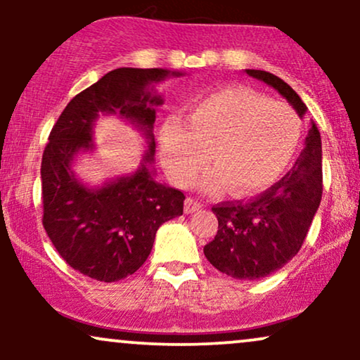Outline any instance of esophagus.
Returning a JSON list of instances; mask_svg holds the SVG:
<instances>
[{
  "label": "esophagus",
  "mask_w": 360,
  "mask_h": 360,
  "mask_svg": "<svg viewBox=\"0 0 360 360\" xmlns=\"http://www.w3.org/2000/svg\"><path fill=\"white\" fill-rule=\"evenodd\" d=\"M201 208H203V205H201L200 201L193 200V198H188V200L184 201V213L191 214V213L198 212V210H201Z\"/></svg>",
  "instance_id": "1"
}]
</instances>
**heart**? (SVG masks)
I'll return each instance as SVG.
<instances>
[{
	"label": "heart",
	"instance_id": "b5f03b06",
	"mask_svg": "<svg viewBox=\"0 0 360 360\" xmlns=\"http://www.w3.org/2000/svg\"><path fill=\"white\" fill-rule=\"evenodd\" d=\"M188 127L167 120L160 128V157L176 184L189 186L212 154L217 166L200 181L213 193L229 184L250 196L284 174L300 147L301 120L284 101L233 86L206 94L188 108Z\"/></svg>",
	"mask_w": 360,
	"mask_h": 360
}]
</instances>
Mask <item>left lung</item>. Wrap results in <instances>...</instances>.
Here are the masks:
<instances>
[{
  "instance_id": "8db88e82",
  "label": "left lung",
  "mask_w": 360,
  "mask_h": 360,
  "mask_svg": "<svg viewBox=\"0 0 360 360\" xmlns=\"http://www.w3.org/2000/svg\"><path fill=\"white\" fill-rule=\"evenodd\" d=\"M249 76L274 88L300 118L307 105L281 77L257 69ZM321 139L311 122L304 148L291 171L250 201L213 206L218 232L205 245V257L233 279H262L279 271L298 254L321 201Z\"/></svg>"
}]
</instances>
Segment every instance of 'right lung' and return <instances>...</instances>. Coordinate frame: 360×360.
Masks as SVG:
<instances>
[{
	"instance_id": "right-lung-1",
	"label": "right lung",
	"mask_w": 360,
	"mask_h": 360,
	"mask_svg": "<svg viewBox=\"0 0 360 360\" xmlns=\"http://www.w3.org/2000/svg\"><path fill=\"white\" fill-rule=\"evenodd\" d=\"M184 72L120 68L74 96L53 125L42 157L44 229L60 257L91 279L115 283L146 262L162 223L183 214L184 194L155 179L154 123L164 103L155 84ZM100 116L130 122L146 142L134 173L86 185L73 171L92 153Z\"/></svg>"
}]
</instances>
